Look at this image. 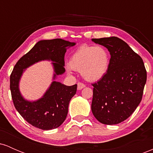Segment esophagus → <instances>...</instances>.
<instances>
[{"instance_id":"34e87169","label":"esophagus","mask_w":153,"mask_h":153,"mask_svg":"<svg viewBox=\"0 0 153 153\" xmlns=\"http://www.w3.org/2000/svg\"><path fill=\"white\" fill-rule=\"evenodd\" d=\"M85 87V84L82 83V82H78V91L82 90V89L84 88Z\"/></svg>"}]
</instances>
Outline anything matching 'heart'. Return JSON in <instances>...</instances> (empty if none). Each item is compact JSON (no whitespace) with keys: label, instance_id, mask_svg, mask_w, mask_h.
Masks as SVG:
<instances>
[{"label":"heart","instance_id":"obj_1","mask_svg":"<svg viewBox=\"0 0 153 153\" xmlns=\"http://www.w3.org/2000/svg\"><path fill=\"white\" fill-rule=\"evenodd\" d=\"M110 62V54L106 48L84 45L72 54L66 70L69 74H71L73 70L80 72L85 80L95 82L107 74Z\"/></svg>","mask_w":153,"mask_h":153}]
</instances>
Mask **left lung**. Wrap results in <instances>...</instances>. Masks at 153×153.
Wrapping results in <instances>:
<instances>
[{
	"instance_id": "obj_1",
	"label": "left lung",
	"mask_w": 153,
	"mask_h": 153,
	"mask_svg": "<svg viewBox=\"0 0 153 153\" xmlns=\"http://www.w3.org/2000/svg\"><path fill=\"white\" fill-rule=\"evenodd\" d=\"M111 55L108 73L93 84L91 111L103 124L114 125L132 114L142 100L147 80L143 59L122 39L116 36L92 39Z\"/></svg>"
}]
</instances>
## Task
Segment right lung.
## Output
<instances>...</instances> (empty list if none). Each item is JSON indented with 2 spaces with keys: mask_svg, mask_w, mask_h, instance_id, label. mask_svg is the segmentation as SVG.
I'll list each match as a JSON object with an SVG mask.
<instances>
[{
  "mask_svg": "<svg viewBox=\"0 0 153 153\" xmlns=\"http://www.w3.org/2000/svg\"><path fill=\"white\" fill-rule=\"evenodd\" d=\"M75 42L62 39L40 40L17 62L10 77V89L16 109L28 123L42 130L59 127L65 120L70 101L76 94L77 84L68 86L56 81L64 74L65 54ZM41 61H51L53 68V82L41 98L35 101L26 100L19 83L28 67Z\"/></svg>",
  "mask_w": 153,
  "mask_h": 153,
  "instance_id": "1",
  "label": "right lung"
}]
</instances>
